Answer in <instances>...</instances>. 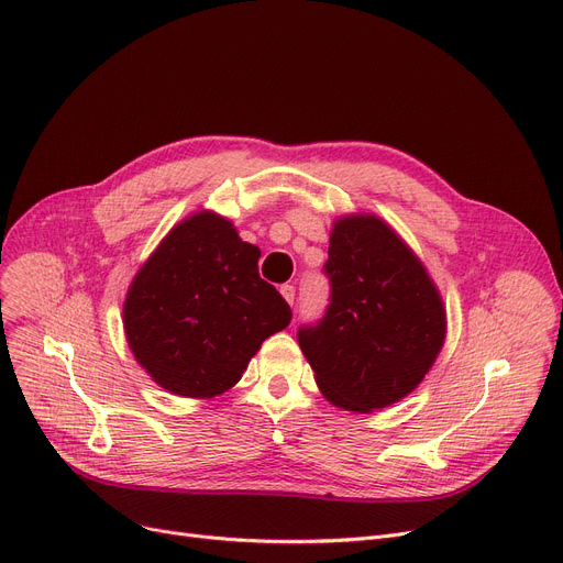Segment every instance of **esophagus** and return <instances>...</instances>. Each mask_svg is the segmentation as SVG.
<instances>
[{
  "mask_svg": "<svg viewBox=\"0 0 563 563\" xmlns=\"http://www.w3.org/2000/svg\"><path fill=\"white\" fill-rule=\"evenodd\" d=\"M280 294L285 296V301H287L289 306H294V301H296V287H294V285H283V287H280Z\"/></svg>",
  "mask_w": 563,
  "mask_h": 563,
  "instance_id": "esophagus-1",
  "label": "esophagus"
}]
</instances>
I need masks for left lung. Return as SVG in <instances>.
Instances as JSON below:
<instances>
[{
    "instance_id": "left-lung-1",
    "label": "left lung",
    "mask_w": 563,
    "mask_h": 563,
    "mask_svg": "<svg viewBox=\"0 0 563 563\" xmlns=\"http://www.w3.org/2000/svg\"><path fill=\"white\" fill-rule=\"evenodd\" d=\"M321 319L296 332L319 389L336 407L373 411L405 398L437 360L445 312L407 244L378 217L334 223Z\"/></svg>"
}]
</instances>
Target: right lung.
<instances>
[{"label": "right lung", "instance_id": "add662e5", "mask_svg": "<svg viewBox=\"0 0 563 563\" xmlns=\"http://www.w3.org/2000/svg\"><path fill=\"white\" fill-rule=\"evenodd\" d=\"M260 249L231 221L185 219L137 272L124 328L135 360L161 387L190 398L231 389L269 334L291 321L280 291L260 278Z\"/></svg>", "mask_w": 563, "mask_h": 563}]
</instances>
